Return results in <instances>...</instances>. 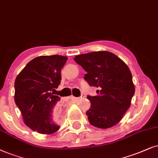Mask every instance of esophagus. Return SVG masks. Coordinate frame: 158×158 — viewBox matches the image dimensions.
<instances>
[{"mask_svg": "<svg viewBox=\"0 0 158 158\" xmlns=\"http://www.w3.org/2000/svg\"><path fill=\"white\" fill-rule=\"evenodd\" d=\"M70 98H71V99H72V100H74V99H77V98H75V97H73V95H71V96H70Z\"/></svg>", "mask_w": 158, "mask_h": 158, "instance_id": "34e87169", "label": "esophagus"}]
</instances>
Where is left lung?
I'll list each match as a JSON object with an SVG mask.
<instances>
[{
  "mask_svg": "<svg viewBox=\"0 0 158 158\" xmlns=\"http://www.w3.org/2000/svg\"><path fill=\"white\" fill-rule=\"evenodd\" d=\"M87 73L84 79L98 87L96 96H87L91 106L86 112L90 124L108 129L117 124L131 106L135 88L129 67L108 51L81 54L73 58Z\"/></svg>",
  "mask_w": 158,
  "mask_h": 158,
  "instance_id": "obj_1",
  "label": "left lung"
}]
</instances>
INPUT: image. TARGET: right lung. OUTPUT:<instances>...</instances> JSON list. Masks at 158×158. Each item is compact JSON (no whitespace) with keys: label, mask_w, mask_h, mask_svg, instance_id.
I'll return each mask as SVG.
<instances>
[{"label":"right lung","mask_w":158,"mask_h":158,"mask_svg":"<svg viewBox=\"0 0 158 158\" xmlns=\"http://www.w3.org/2000/svg\"><path fill=\"white\" fill-rule=\"evenodd\" d=\"M67 59L59 55L39 56L16 78L14 100L25 124L33 131L51 134L60 129L63 107L60 97L53 95V91L60 85V71Z\"/></svg>","instance_id":"add662e5"}]
</instances>
